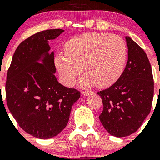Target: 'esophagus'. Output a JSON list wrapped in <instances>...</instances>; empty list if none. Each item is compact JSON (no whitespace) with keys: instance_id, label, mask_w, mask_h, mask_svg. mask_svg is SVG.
<instances>
[{"instance_id":"1","label":"esophagus","mask_w":160,"mask_h":160,"mask_svg":"<svg viewBox=\"0 0 160 160\" xmlns=\"http://www.w3.org/2000/svg\"><path fill=\"white\" fill-rule=\"evenodd\" d=\"M93 93V92L92 91H82V95H90V94H92Z\"/></svg>"}]
</instances>
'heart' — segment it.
Returning <instances> with one entry per match:
<instances>
[{
  "label": "heart",
  "mask_w": 160,
  "mask_h": 160,
  "mask_svg": "<svg viewBox=\"0 0 160 160\" xmlns=\"http://www.w3.org/2000/svg\"><path fill=\"white\" fill-rule=\"evenodd\" d=\"M65 54L55 57V64L64 83L71 86L86 72L81 85L108 87L120 78L126 59L124 40L114 34L91 32L74 37L65 45Z\"/></svg>",
  "instance_id": "heart-1"
}]
</instances>
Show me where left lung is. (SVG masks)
<instances>
[{
  "label": "left lung",
  "instance_id": "8db88e82",
  "mask_svg": "<svg viewBox=\"0 0 160 160\" xmlns=\"http://www.w3.org/2000/svg\"><path fill=\"white\" fill-rule=\"evenodd\" d=\"M128 61L114 84L100 91L103 111L99 116L110 135L126 137L136 132L150 113L153 98V78L146 53L126 37Z\"/></svg>",
  "mask_w": 160,
  "mask_h": 160
}]
</instances>
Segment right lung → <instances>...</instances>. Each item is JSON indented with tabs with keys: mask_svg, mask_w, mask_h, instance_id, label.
Instances as JSON below:
<instances>
[{
	"mask_svg": "<svg viewBox=\"0 0 160 160\" xmlns=\"http://www.w3.org/2000/svg\"><path fill=\"white\" fill-rule=\"evenodd\" d=\"M65 31L49 29L22 42L7 71V103L11 114L28 134L40 139L58 135L68 122L80 92L62 85L55 76L50 40Z\"/></svg>",
	"mask_w": 160,
	"mask_h": 160,
	"instance_id": "1",
	"label": "right lung"
}]
</instances>
